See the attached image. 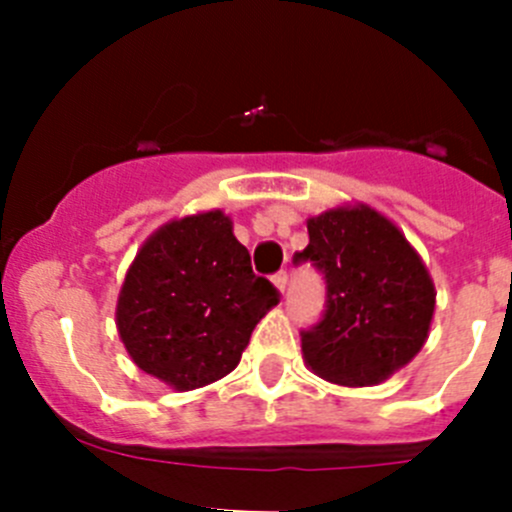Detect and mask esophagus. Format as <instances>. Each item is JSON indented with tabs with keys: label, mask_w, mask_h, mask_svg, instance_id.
<instances>
[{
	"label": "esophagus",
	"mask_w": 512,
	"mask_h": 512,
	"mask_svg": "<svg viewBox=\"0 0 512 512\" xmlns=\"http://www.w3.org/2000/svg\"><path fill=\"white\" fill-rule=\"evenodd\" d=\"M272 282H275V285H277V289H280V292H285V289H287V270H280V272H277V275L272 277Z\"/></svg>",
	"instance_id": "1"
}]
</instances>
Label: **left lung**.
I'll return each instance as SVG.
<instances>
[{"label":"left lung","instance_id":"8db88e82","mask_svg":"<svg viewBox=\"0 0 512 512\" xmlns=\"http://www.w3.org/2000/svg\"><path fill=\"white\" fill-rule=\"evenodd\" d=\"M309 262L324 280V312L302 329L309 369L342 386H371L409 364L426 342L436 292L406 237L371 208L307 220Z\"/></svg>","mask_w":512,"mask_h":512}]
</instances>
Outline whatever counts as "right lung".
Returning <instances> with one entry per match:
<instances>
[{
    "label": "right lung",
    "mask_w": 512,
    "mask_h": 512,
    "mask_svg": "<svg viewBox=\"0 0 512 512\" xmlns=\"http://www.w3.org/2000/svg\"><path fill=\"white\" fill-rule=\"evenodd\" d=\"M280 292L255 275L220 210L160 227L118 297V334L146 374L178 391L230 374Z\"/></svg>",
    "instance_id": "right-lung-1"
}]
</instances>
